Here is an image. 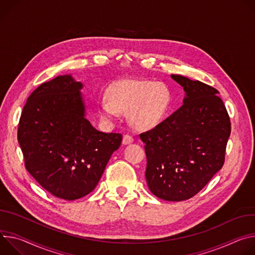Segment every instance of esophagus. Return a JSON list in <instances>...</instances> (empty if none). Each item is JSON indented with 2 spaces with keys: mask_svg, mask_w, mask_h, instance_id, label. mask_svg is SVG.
Here are the masks:
<instances>
[{
  "mask_svg": "<svg viewBox=\"0 0 255 255\" xmlns=\"http://www.w3.org/2000/svg\"><path fill=\"white\" fill-rule=\"evenodd\" d=\"M132 142H133V137L130 134L127 133V134L124 135V139H123V144L124 145H129Z\"/></svg>",
  "mask_w": 255,
  "mask_h": 255,
  "instance_id": "34e87169",
  "label": "esophagus"
}]
</instances>
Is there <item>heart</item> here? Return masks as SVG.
I'll return each mask as SVG.
<instances>
[{
    "label": "heart",
    "instance_id": "obj_1",
    "mask_svg": "<svg viewBox=\"0 0 255 255\" xmlns=\"http://www.w3.org/2000/svg\"><path fill=\"white\" fill-rule=\"evenodd\" d=\"M109 98L99 101V113L106 122L118 119L120 112H128L129 124L138 129L156 127L168 111L171 93L163 83L140 80H123L112 85Z\"/></svg>",
    "mask_w": 255,
    "mask_h": 255
}]
</instances>
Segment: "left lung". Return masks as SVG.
I'll return each instance as SVG.
<instances>
[{"instance_id": "1", "label": "left lung", "mask_w": 255, "mask_h": 255, "mask_svg": "<svg viewBox=\"0 0 255 255\" xmlns=\"http://www.w3.org/2000/svg\"><path fill=\"white\" fill-rule=\"evenodd\" d=\"M171 78L185 92L183 104L139 137L146 144L151 192L180 202L202 190L223 167L231 124L218 90L180 75Z\"/></svg>"}]
</instances>
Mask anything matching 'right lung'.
Here are the masks:
<instances>
[{"label":"right lung","instance_id":"add662e5","mask_svg":"<svg viewBox=\"0 0 255 255\" xmlns=\"http://www.w3.org/2000/svg\"><path fill=\"white\" fill-rule=\"evenodd\" d=\"M83 84L62 75L28 97L18 128L25 167L52 195L75 201L90 193L123 140L86 119Z\"/></svg>","mask_w":255,"mask_h":255}]
</instances>
